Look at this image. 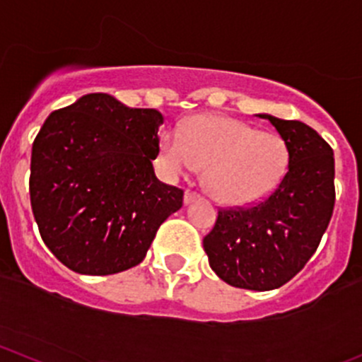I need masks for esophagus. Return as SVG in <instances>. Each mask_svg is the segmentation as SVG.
Returning a JSON list of instances; mask_svg holds the SVG:
<instances>
[{"label": "esophagus", "instance_id": "esophagus-1", "mask_svg": "<svg viewBox=\"0 0 362 362\" xmlns=\"http://www.w3.org/2000/svg\"><path fill=\"white\" fill-rule=\"evenodd\" d=\"M199 194H197L196 191H187L185 192V197H184V201H185V204H189V203H192V201H196V199H199Z\"/></svg>", "mask_w": 362, "mask_h": 362}]
</instances>
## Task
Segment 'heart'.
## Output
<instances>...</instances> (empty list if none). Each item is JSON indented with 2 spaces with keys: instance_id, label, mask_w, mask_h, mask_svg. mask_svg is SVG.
Listing matches in <instances>:
<instances>
[{
  "instance_id": "heart-1",
  "label": "heart",
  "mask_w": 362,
  "mask_h": 362,
  "mask_svg": "<svg viewBox=\"0 0 362 362\" xmlns=\"http://www.w3.org/2000/svg\"><path fill=\"white\" fill-rule=\"evenodd\" d=\"M158 159L170 175L206 168V191L220 203L238 206L264 199L281 184L290 152L277 133L258 132L230 117L197 116L182 133H163Z\"/></svg>"
}]
</instances>
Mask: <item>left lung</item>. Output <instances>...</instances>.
Listing matches in <instances>:
<instances>
[{
	"mask_svg": "<svg viewBox=\"0 0 362 362\" xmlns=\"http://www.w3.org/2000/svg\"><path fill=\"white\" fill-rule=\"evenodd\" d=\"M258 116L286 142V173L264 199L218 208L203 246L210 267L227 284L269 291L305 267L328 229L334 206V159L329 144L302 121Z\"/></svg>",
	"mask_w": 362,
	"mask_h": 362,
	"instance_id": "left-lung-1",
	"label": "left lung"
}]
</instances>
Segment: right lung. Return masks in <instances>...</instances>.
<instances>
[{"label":"right lung","instance_id":"1","mask_svg":"<svg viewBox=\"0 0 362 362\" xmlns=\"http://www.w3.org/2000/svg\"><path fill=\"white\" fill-rule=\"evenodd\" d=\"M163 123L156 109L127 107L107 93L85 95L45 121L30 156V208L67 269L109 276L135 267L182 208L184 189L152 168Z\"/></svg>","mask_w":362,"mask_h":362}]
</instances>
